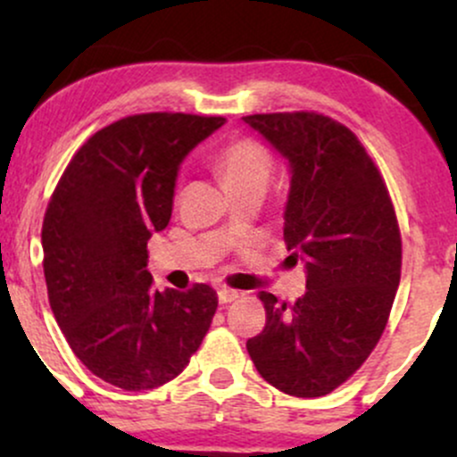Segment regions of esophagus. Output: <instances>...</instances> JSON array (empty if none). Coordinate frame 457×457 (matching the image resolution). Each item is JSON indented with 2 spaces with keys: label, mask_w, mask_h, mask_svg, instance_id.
I'll return each instance as SVG.
<instances>
[{
  "label": "esophagus",
  "mask_w": 457,
  "mask_h": 457,
  "mask_svg": "<svg viewBox=\"0 0 457 457\" xmlns=\"http://www.w3.org/2000/svg\"><path fill=\"white\" fill-rule=\"evenodd\" d=\"M236 298H238V292L236 290H229V287H221V290H219V303H223V305L234 303Z\"/></svg>",
  "instance_id": "obj_1"
}]
</instances>
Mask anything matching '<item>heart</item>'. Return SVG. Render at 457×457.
I'll list each match as a JSON object with an SVG mask.
<instances>
[{"instance_id":"1","label":"heart","mask_w":457,"mask_h":457,"mask_svg":"<svg viewBox=\"0 0 457 457\" xmlns=\"http://www.w3.org/2000/svg\"><path fill=\"white\" fill-rule=\"evenodd\" d=\"M214 167L228 191L251 185L266 187L272 174V156L258 139L240 137L221 148L214 159Z\"/></svg>"}]
</instances>
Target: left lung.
Listing matches in <instances>:
<instances>
[{
    "label": "left lung",
    "instance_id": "8db88e82",
    "mask_svg": "<svg viewBox=\"0 0 457 457\" xmlns=\"http://www.w3.org/2000/svg\"><path fill=\"white\" fill-rule=\"evenodd\" d=\"M290 165L283 240L307 292H260L266 327L246 342L255 370L287 395L322 397L365 363L389 320L402 238L378 167L337 120L316 112L245 115Z\"/></svg>",
    "mask_w": 457,
    "mask_h": 457
}]
</instances>
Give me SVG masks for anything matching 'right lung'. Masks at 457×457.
I'll list each match as a JSON object with an SVG mask.
<instances>
[{
  "instance_id": "add662e5",
  "label": "right lung",
  "mask_w": 457,
  "mask_h": 457,
  "mask_svg": "<svg viewBox=\"0 0 457 457\" xmlns=\"http://www.w3.org/2000/svg\"><path fill=\"white\" fill-rule=\"evenodd\" d=\"M219 115L139 113L94 133L62 174L43 221L54 316L94 376L124 391L174 380L211 328L206 283L159 292L148 240L167 228L178 170Z\"/></svg>"
}]
</instances>
